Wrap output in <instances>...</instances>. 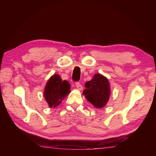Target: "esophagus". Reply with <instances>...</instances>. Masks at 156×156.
<instances>
[{"instance_id": "obj_1", "label": "esophagus", "mask_w": 156, "mask_h": 156, "mask_svg": "<svg viewBox=\"0 0 156 156\" xmlns=\"http://www.w3.org/2000/svg\"><path fill=\"white\" fill-rule=\"evenodd\" d=\"M75 85H76V89H77L78 90H82L83 87H82V84H81L80 82H76Z\"/></svg>"}]
</instances>
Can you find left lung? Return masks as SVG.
I'll return each instance as SVG.
<instances>
[{"label": "left lung", "instance_id": "8db88e82", "mask_svg": "<svg viewBox=\"0 0 156 156\" xmlns=\"http://www.w3.org/2000/svg\"><path fill=\"white\" fill-rule=\"evenodd\" d=\"M85 87L82 94L95 108H102L106 105L110 98L111 87L106 76L95 74L92 80L85 83Z\"/></svg>", "mask_w": 156, "mask_h": 156}]
</instances>
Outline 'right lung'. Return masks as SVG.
<instances>
[{
  "mask_svg": "<svg viewBox=\"0 0 156 156\" xmlns=\"http://www.w3.org/2000/svg\"><path fill=\"white\" fill-rule=\"evenodd\" d=\"M70 84L66 80H62L59 74L50 76L44 89V97L50 108H55L62 103V100L70 93Z\"/></svg>",
  "mask_w": 156,
  "mask_h": 156,
  "instance_id": "obj_1",
  "label": "right lung"
}]
</instances>
